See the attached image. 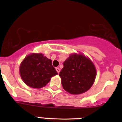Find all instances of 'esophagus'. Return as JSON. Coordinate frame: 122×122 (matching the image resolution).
Masks as SVG:
<instances>
[{"label": "esophagus", "mask_w": 122, "mask_h": 122, "mask_svg": "<svg viewBox=\"0 0 122 122\" xmlns=\"http://www.w3.org/2000/svg\"><path fill=\"white\" fill-rule=\"evenodd\" d=\"M55 70H56V72H58V74L60 73V68H58V67H56V68H55Z\"/></svg>", "instance_id": "1"}]
</instances>
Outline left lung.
I'll use <instances>...</instances> for the list:
<instances>
[{"instance_id": "1", "label": "left lung", "mask_w": 122, "mask_h": 122, "mask_svg": "<svg viewBox=\"0 0 122 122\" xmlns=\"http://www.w3.org/2000/svg\"><path fill=\"white\" fill-rule=\"evenodd\" d=\"M63 65L59 76L65 90L80 94L91 88L96 77V70L88 57L81 54H71Z\"/></svg>"}]
</instances>
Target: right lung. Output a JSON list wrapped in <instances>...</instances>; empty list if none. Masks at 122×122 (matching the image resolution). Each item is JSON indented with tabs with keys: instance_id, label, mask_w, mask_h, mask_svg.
<instances>
[{
	"instance_id": "obj_1",
	"label": "right lung",
	"mask_w": 122,
	"mask_h": 122,
	"mask_svg": "<svg viewBox=\"0 0 122 122\" xmlns=\"http://www.w3.org/2000/svg\"><path fill=\"white\" fill-rule=\"evenodd\" d=\"M19 72L23 82L35 88L45 86L51 77L58 74L51 60L41 53H32L26 56L20 64Z\"/></svg>"
}]
</instances>
